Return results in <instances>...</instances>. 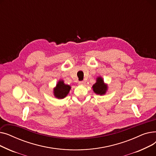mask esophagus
<instances>
[{"label": "esophagus", "mask_w": 156, "mask_h": 156, "mask_svg": "<svg viewBox=\"0 0 156 156\" xmlns=\"http://www.w3.org/2000/svg\"><path fill=\"white\" fill-rule=\"evenodd\" d=\"M78 83L80 84V85H84L85 83V82L84 81H80L79 82H78Z\"/></svg>", "instance_id": "1"}]
</instances>
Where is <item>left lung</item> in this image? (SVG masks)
I'll list each match as a JSON object with an SVG mask.
<instances>
[{"instance_id":"1","label":"left lung","mask_w":156,"mask_h":156,"mask_svg":"<svg viewBox=\"0 0 156 156\" xmlns=\"http://www.w3.org/2000/svg\"><path fill=\"white\" fill-rule=\"evenodd\" d=\"M94 92L97 94L103 95L105 94L107 90V85L104 83L103 79L101 77H98L97 79V82L92 87Z\"/></svg>"}]
</instances>
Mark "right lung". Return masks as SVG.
I'll list each match as a JSON object with an SVG mask.
<instances>
[{
	"label": "right lung",
	"instance_id": "obj_1",
	"mask_svg": "<svg viewBox=\"0 0 156 156\" xmlns=\"http://www.w3.org/2000/svg\"><path fill=\"white\" fill-rule=\"evenodd\" d=\"M71 89L68 85H65L63 81H59L54 88V95L58 99H63L66 96Z\"/></svg>",
	"mask_w": 156,
	"mask_h": 156
}]
</instances>
